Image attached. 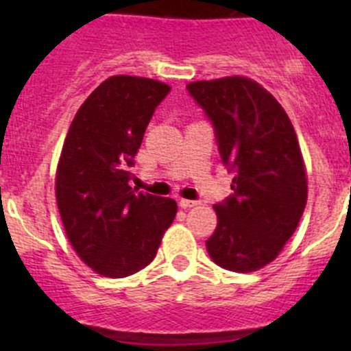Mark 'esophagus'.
Returning a JSON list of instances; mask_svg holds the SVG:
<instances>
[{
  "mask_svg": "<svg viewBox=\"0 0 351 351\" xmlns=\"http://www.w3.org/2000/svg\"><path fill=\"white\" fill-rule=\"evenodd\" d=\"M197 206H198L197 200H184V198L179 200V207H181V209H191V207H197Z\"/></svg>",
  "mask_w": 351,
  "mask_h": 351,
  "instance_id": "34e87169",
  "label": "esophagus"
}]
</instances>
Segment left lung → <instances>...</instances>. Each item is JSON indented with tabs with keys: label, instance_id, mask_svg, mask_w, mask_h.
Returning a JSON list of instances; mask_svg holds the SVG:
<instances>
[{
	"label": "left lung",
	"instance_id": "1",
	"mask_svg": "<svg viewBox=\"0 0 351 351\" xmlns=\"http://www.w3.org/2000/svg\"><path fill=\"white\" fill-rule=\"evenodd\" d=\"M216 130L234 195L216 204L206 241L219 267L255 272L278 258L308 202L306 165L290 117L274 96L241 75L188 84Z\"/></svg>",
	"mask_w": 351,
	"mask_h": 351
}]
</instances>
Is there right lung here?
I'll use <instances>...</instances> for the list:
<instances>
[{
    "label": "right lung",
    "instance_id": "add662e5",
    "mask_svg": "<svg viewBox=\"0 0 351 351\" xmlns=\"http://www.w3.org/2000/svg\"><path fill=\"white\" fill-rule=\"evenodd\" d=\"M170 86L114 75L86 98L68 128L56 200L71 247L96 274L126 278L153 262L178 204L128 184L133 156Z\"/></svg>",
    "mask_w": 351,
    "mask_h": 351
}]
</instances>
